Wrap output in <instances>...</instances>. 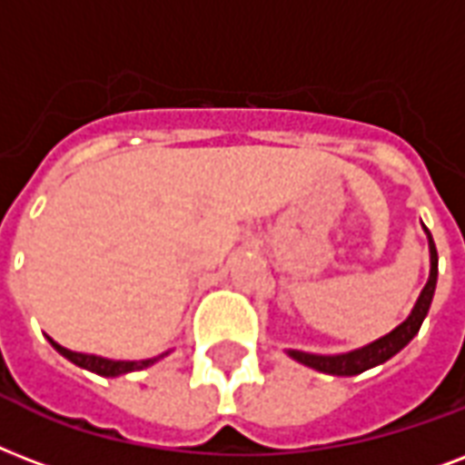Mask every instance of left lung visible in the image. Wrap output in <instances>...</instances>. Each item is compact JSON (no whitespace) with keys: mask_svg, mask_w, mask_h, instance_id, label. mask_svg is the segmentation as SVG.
Here are the masks:
<instances>
[{"mask_svg":"<svg viewBox=\"0 0 465 465\" xmlns=\"http://www.w3.org/2000/svg\"><path fill=\"white\" fill-rule=\"evenodd\" d=\"M427 232V239H430V256H431V271L427 285L421 290L420 300L414 304L412 314L400 324L398 329H392L390 334H385L378 341L368 343L363 349L349 351V353H339V356H317V353H304V351H288L290 359L300 361L304 366L314 368L319 373H329V375H359L368 368H375L385 363L388 359H392L398 351H402L407 343L412 341L414 334L420 331L421 322L427 317L430 312L431 297H434V290H437V275H439V256H437V246H434V239H431L430 229L424 226Z\"/></svg>","mask_w":465,"mask_h":465,"instance_id":"left-lung-1","label":"left lung"}]
</instances>
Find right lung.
<instances>
[{"label": "right lung", "mask_w": 465, "mask_h": 465, "mask_svg": "<svg viewBox=\"0 0 465 465\" xmlns=\"http://www.w3.org/2000/svg\"><path fill=\"white\" fill-rule=\"evenodd\" d=\"M53 343V349L63 353L67 361H73L75 366L84 368V371H92V373L104 375V378H116V375L131 373V371H143V368L153 366L155 361H161L163 356H155V359H146V361H112V359H102V356H92V353H77V351L63 349L60 343H55L53 339H48Z\"/></svg>", "instance_id": "right-lung-1"}]
</instances>
